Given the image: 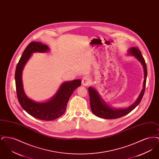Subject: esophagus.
Returning <instances> with one entry per match:
<instances>
[{
  "label": "esophagus",
  "instance_id": "1",
  "mask_svg": "<svg viewBox=\"0 0 159 159\" xmlns=\"http://www.w3.org/2000/svg\"><path fill=\"white\" fill-rule=\"evenodd\" d=\"M82 83L83 86H88L89 83V77L88 76H84L82 79Z\"/></svg>",
  "mask_w": 159,
  "mask_h": 159
}]
</instances>
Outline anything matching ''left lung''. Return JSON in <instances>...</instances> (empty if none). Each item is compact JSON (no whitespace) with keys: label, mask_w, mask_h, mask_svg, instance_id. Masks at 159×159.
Returning a JSON list of instances; mask_svg holds the SVG:
<instances>
[{"label":"left lung","mask_w":159,"mask_h":159,"mask_svg":"<svg viewBox=\"0 0 159 159\" xmlns=\"http://www.w3.org/2000/svg\"><path fill=\"white\" fill-rule=\"evenodd\" d=\"M128 54L135 57L143 66L144 75L143 89L139 93L138 98L136 99V101L133 104L125 108H116L109 106L101 97L98 91L93 87L90 86L88 89V91L90 98L91 110L93 113L98 117L106 119L120 118L131 112L140 103L143 98L145 89L146 79L147 76V70L145 62L141 51L136 47L130 48L129 49Z\"/></svg>","instance_id":"obj_1"}]
</instances>
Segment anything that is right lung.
Here are the masks:
<instances>
[{"label": "right lung", "mask_w": 159, "mask_h": 159, "mask_svg": "<svg viewBox=\"0 0 159 159\" xmlns=\"http://www.w3.org/2000/svg\"><path fill=\"white\" fill-rule=\"evenodd\" d=\"M49 51V47L41 42H31L24 51L16 66L15 74L16 91L20 105L31 116L45 121L57 119L66 112L68 100L71 95L82 83L80 79L63 82L53 97L45 102H36L29 98L23 88V69L31 57L32 53H45Z\"/></svg>", "instance_id": "add662e5"}]
</instances>
